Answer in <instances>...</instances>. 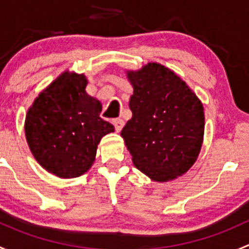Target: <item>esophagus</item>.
<instances>
[{
  "label": "esophagus",
  "instance_id": "34e87169",
  "mask_svg": "<svg viewBox=\"0 0 249 249\" xmlns=\"http://www.w3.org/2000/svg\"><path fill=\"white\" fill-rule=\"evenodd\" d=\"M112 123H113V125H114L115 131H117V132H120V131H122L123 127H124V120L120 119V118H118V119H114Z\"/></svg>",
  "mask_w": 249,
  "mask_h": 249
}]
</instances>
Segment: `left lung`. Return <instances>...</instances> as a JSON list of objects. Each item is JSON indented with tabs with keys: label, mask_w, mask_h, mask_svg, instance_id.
I'll list each match as a JSON object with an SVG mask.
<instances>
[{
	"label": "left lung",
	"mask_w": 249,
	"mask_h": 249,
	"mask_svg": "<svg viewBox=\"0 0 249 249\" xmlns=\"http://www.w3.org/2000/svg\"><path fill=\"white\" fill-rule=\"evenodd\" d=\"M126 77L134 89L129 101L132 117L120 135L132 162L154 182L180 177L201 150L202 102L182 78L158 62L127 70Z\"/></svg>",
	"instance_id": "1"
}]
</instances>
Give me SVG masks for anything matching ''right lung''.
<instances>
[{"instance_id":"add662e5","label":"right lung","mask_w":249,"mask_h":249,"mask_svg":"<svg viewBox=\"0 0 249 249\" xmlns=\"http://www.w3.org/2000/svg\"><path fill=\"white\" fill-rule=\"evenodd\" d=\"M84 73L65 71L39 92L27 109L25 137L48 172L76 178L92 166L97 145L114 126L100 118L102 105L90 96Z\"/></svg>"}]
</instances>
